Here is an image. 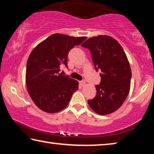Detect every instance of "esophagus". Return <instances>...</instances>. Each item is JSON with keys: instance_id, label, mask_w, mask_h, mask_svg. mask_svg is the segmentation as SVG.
Here are the masks:
<instances>
[{"instance_id": "obj_1", "label": "esophagus", "mask_w": 154, "mask_h": 154, "mask_svg": "<svg viewBox=\"0 0 154 154\" xmlns=\"http://www.w3.org/2000/svg\"><path fill=\"white\" fill-rule=\"evenodd\" d=\"M79 84L82 85V86H84V85H85V82H84V81H81V82H79Z\"/></svg>"}]
</instances>
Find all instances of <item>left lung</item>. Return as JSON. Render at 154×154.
Masks as SVG:
<instances>
[{"instance_id":"left-lung-1","label":"left lung","mask_w":154,"mask_h":154,"mask_svg":"<svg viewBox=\"0 0 154 154\" xmlns=\"http://www.w3.org/2000/svg\"><path fill=\"white\" fill-rule=\"evenodd\" d=\"M82 46L90 51L96 71H100L96 95L88 100V105L99 115L110 114L120 107L129 94L132 72L127 56L120 44L107 35L91 37Z\"/></svg>"}]
</instances>
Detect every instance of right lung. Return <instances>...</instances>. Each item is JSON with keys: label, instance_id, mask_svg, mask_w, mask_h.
Returning a JSON list of instances; mask_svg holds the SVG:
<instances>
[{"label": "right lung", "instance_id": "1", "mask_svg": "<svg viewBox=\"0 0 154 154\" xmlns=\"http://www.w3.org/2000/svg\"><path fill=\"white\" fill-rule=\"evenodd\" d=\"M86 36L74 37L53 34L36 45L28 57L26 84L37 107L47 113H57L69 105L79 83L59 73L62 65L67 66L68 53Z\"/></svg>", "mask_w": 154, "mask_h": 154}]
</instances>
